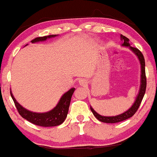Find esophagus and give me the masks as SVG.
<instances>
[{
  "label": "esophagus",
  "mask_w": 157,
  "mask_h": 157,
  "mask_svg": "<svg viewBox=\"0 0 157 157\" xmlns=\"http://www.w3.org/2000/svg\"><path fill=\"white\" fill-rule=\"evenodd\" d=\"M79 82H80V84L81 86H84V85L86 84V81L85 80H79Z\"/></svg>",
  "instance_id": "34e87169"
}]
</instances>
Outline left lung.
<instances>
[{"instance_id":"obj_1","label":"left lung","mask_w":157,"mask_h":157,"mask_svg":"<svg viewBox=\"0 0 157 157\" xmlns=\"http://www.w3.org/2000/svg\"><path fill=\"white\" fill-rule=\"evenodd\" d=\"M121 40L122 41V44L121 45L124 47H128L138 58L139 61L140 63V87L139 93L137 94V98H136L135 101H134V104L126 112H123L122 114L116 115V116H102V115L98 114L96 111L94 110L91 106H90V109H91L92 112L94 115V116L99 120L102 122L105 123H117L120 122V121H124V120L128 119V118L132 117L136 112L138 109L140 104L141 103V101L143 99L144 96L145 94V91H146V86H147V78H146V74H145V60L144 58L143 54L141 53L139 49L137 48H134V47L131 46V44L129 43V39H128L125 36L121 35Z\"/></svg>"}]
</instances>
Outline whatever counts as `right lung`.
<instances>
[{
	"mask_svg": "<svg viewBox=\"0 0 157 157\" xmlns=\"http://www.w3.org/2000/svg\"><path fill=\"white\" fill-rule=\"evenodd\" d=\"M57 36L58 35H49V36H43V37H37L32 40L31 42L35 43V42H43L46 39L55 37ZM74 90H75V88L70 89L67 93H65L61 96L59 102L55 108L49 112H44V113L30 112L26 109L23 108L16 100L14 96H13L11 90L10 95L19 114L23 118H25L33 124H36V125L42 126V127H53V126H58L62 124L65 120L67 115V112H68L71 97H72Z\"/></svg>",
	"mask_w": 157,
	"mask_h": 157,
	"instance_id": "1",
	"label": "right lung"
}]
</instances>
